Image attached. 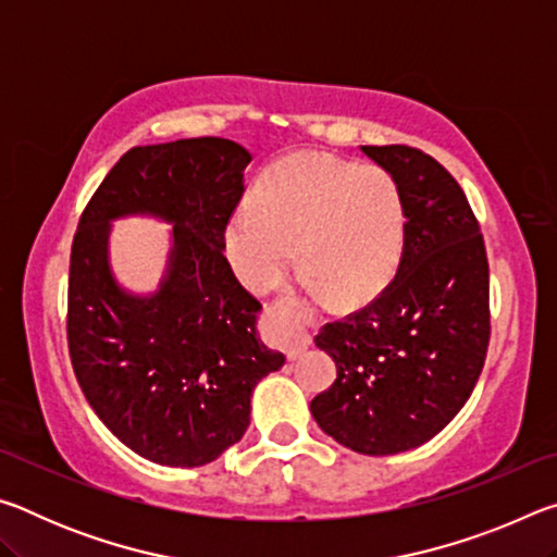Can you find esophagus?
Listing matches in <instances>:
<instances>
[{
	"instance_id": "1",
	"label": "esophagus",
	"mask_w": 557,
	"mask_h": 557,
	"mask_svg": "<svg viewBox=\"0 0 557 557\" xmlns=\"http://www.w3.org/2000/svg\"><path fill=\"white\" fill-rule=\"evenodd\" d=\"M268 329L289 361H295L312 344L309 326L301 322L299 309L292 299H280L268 309Z\"/></svg>"
}]
</instances>
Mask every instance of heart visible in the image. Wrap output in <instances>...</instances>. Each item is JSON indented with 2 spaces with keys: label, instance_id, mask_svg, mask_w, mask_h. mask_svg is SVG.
Wrapping results in <instances>:
<instances>
[{
  "label": "heart",
  "instance_id": "b5f03b06",
  "mask_svg": "<svg viewBox=\"0 0 557 557\" xmlns=\"http://www.w3.org/2000/svg\"><path fill=\"white\" fill-rule=\"evenodd\" d=\"M408 238L398 182L383 166L295 154L262 176L225 228V252L248 289L270 292L297 250L301 275L334 301L358 305L388 285Z\"/></svg>",
  "mask_w": 557,
  "mask_h": 557
}]
</instances>
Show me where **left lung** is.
Returning a JSON list of instances; mask_svg holds the SVG:
<instances>
[{
  "label": "left lung",
  "instance_id": "left-lung-1",
  "mask_svg": "<svg viewBox=\"0 0 557 557\" xmlns=\"http://www.w3.org/2000/svg\"><path fill=\"white\" fill-rule=\"evenodd\" d=\"M398 182L408 238L379 297L317 334L336 381L312 400L317 425L361 455H398L465 408L488 348V262L461 186L405 145L361 147Z\"/></svg>",
  "mask_w": 557,
  "mask_h": 557
}]
</instances>
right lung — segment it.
<instances>
[{
  "label": "right lung",
  "mask_w": 557,
  "mask_h": 557,
  "mask_svg": "<svg viewBox=\"0 0 557 557\" xmlns=\"http://www.w3.org/2000/svg\"><path fill=\"white\" fill-rule=\"evenodd\" d=\"M250 159L223 137L132 147L75 231L65 322L75 379L112 435L157 465L219 459L250 425L252 388L285 363L260 342V301L223 256ZM137 212L173 223L152 296L122 290L107 260L109 223Z\"/></svg>",
  "instance_id": "add662e5"
}]
</instances>
